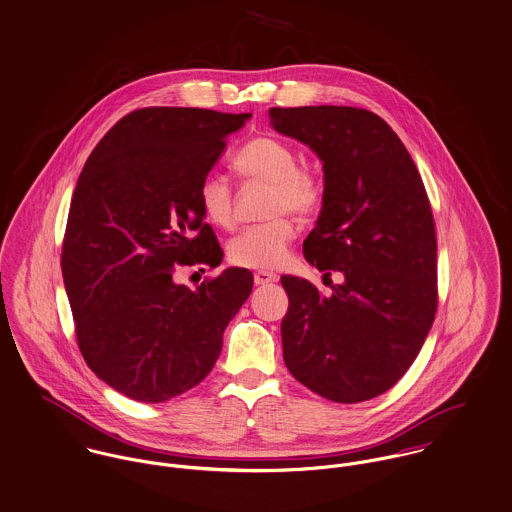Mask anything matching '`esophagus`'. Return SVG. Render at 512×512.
<instances>
[{
  "mask_svg": "<svg viewBox=\"0 0 512 512\" xmlns=\"http://www.w3.org/2000/svg\"><path fill=\"white\" fill-rule=\"evenodd\" d=\"M253 281H255V284L275 283V281H277V275H273V273H269V271H257V273L253 275Z\"/></svg>",
  "mask_w": 512,
  "mask_h": 512,
  "instance_id": "1",
  "label": "esophagus"
}]
</instances>
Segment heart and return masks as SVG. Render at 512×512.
Masks as SVG:
<instances>
[{
  "mask_svg": "<svg viewBox=\"0 0 512 512\" xmlns=\"http://www.w3.org/2000/svg\"><path fill=\"white\" fill-rule=\"evenodd\" d=\"M233 167L245 180L271 184L267 214L273 220L239 231L228 243V259L245 269L275 271L288 261L296 228L286 212L310 216L318 210L324 184L318 172L298 165L296 151L275 137L251 139L233 159ZM198 200L204 218L216 228L233 224V190L228 178L218 172L204 176Z\"/></svg>",
  "mask_w": 512,
  "mask_h": 512,
  "instance_id": "b5f03b06",
  "label": "heart"
}]
</instances>
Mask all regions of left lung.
I'll return each mask as SVG.
<instances>
[{
	"instance_id": "left-lung-1",
	"label": "left lung",
	"mask_w": 512,
	"mask_h": 512,
	"mask_svg": "<svg viewBox=\"0 0 512 512\" xmlns=\"http://www.w3.org/2000/svg\"><path fill=\"white\" fill-rule=\"evenodd\" d=\"M275 131L308 145L324 169L308 263L336 271L324 296L281 277L283 357L296 381L334 402L389 391L426 340L438 306L436 228L426 188L397 133L349 106L271 108Z\"/></svg>"
}]
</instances>
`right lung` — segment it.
<instances>
[{"label": "right lung", "mask_w": 512, "mask_h": 512, "mask_svg": "<svg viewBox=\"0 0 512 512\" xmlns=\"http://www.w3.org/2000/svg\"><path fill=\"white\" fill-rule=\"evenodd\" d=\"M251 114L143 108L121 117L78 176L62 279L88 367L117 393L165 402L214 367L253 275L229 267L196 290L178 265L218 267L198 190Z\"/></svg>", "instance_id": "add662e5"}]
</instances>
